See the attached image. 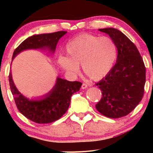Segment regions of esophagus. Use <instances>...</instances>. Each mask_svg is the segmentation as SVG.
Instances as JSON below:
<instances>
[{"mask_svg": "<svg viewBox=\"0 0 153 153\" xmlns=\"http://www.w3.org/2000/svg\"><path fill=\"white\" fill-rule=\"evenodd\" d=\"M88 86V85L87 83H85V82H83V83L82 84V86H81V88L82 89H85V88H86Z\"/></svg>", "mask_w": 153, "mask_h": 153, "instance_id": "34e87169", "label": "esophagus"}]
</instances>
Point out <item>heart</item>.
I'll return each mask as SVG.
<instances>
[{"label": "heart", "instance_id": "1", "mask_svg": "<svg viewBox=\"0 0 153 153\" xmlns=\"http://www.w3.org/2000/svg\"><path fill=\"white\" fill-rule=\"evenodd\" d=\"M66 52L68 57H59V65L74 75L81 65L83 73L94 80L106 76L117 57V45L111 38L88 34L78 35L68 42Z\"/></svg>", "mask_w": 153, "mask_h": 153}]
</instances>
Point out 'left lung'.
Masks as SVG:
<instances>
[{"label":"left lung","instance_id":"obj_1","mask_svg":"<svg viewBox=\"0 0 153 153\" xmlns=\"http://www.w3.org/2000/svg\"><path fill=\"white\" fill-rule=\"evenodd\" d=\"M99 31L115 42L118 55L109 73L96 83L102 95L96 108L108 118H121L132 111L143 99L145 66L137 47L126 35L113 28Z\"/></svg>","mask_w":153,"mask_h":153}]
</instances>
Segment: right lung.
I'll return each instance as SVG.
<instances>
[{
  "label": "right lung",
  "instance_id": "obj_1",
  "mask_svg": "<svg viewBox=\"0 0 153 153\" xmlns=\"http://www.w3.org/2000/svg\"><path fill=\"white\" fill-rule=\"evenodd\" d=\"M67 31H60L50 34L34 35L22 42L16 48L12 59L23 50L48 47L52 52L55 50L59 39ZM10 91L19 111L29 120L37 124H48L60 119L68 111L71 104V96L80 90L82 82L68 81L57 78V82L52 91L40 101L26 99L16 88L11 73L8 75Z\"/></svg>",
  "mask_w": 153,
  "mask_h": 153
}]
</instances>
